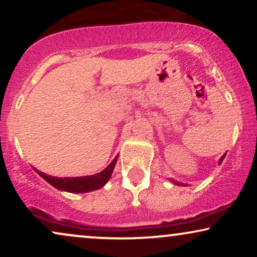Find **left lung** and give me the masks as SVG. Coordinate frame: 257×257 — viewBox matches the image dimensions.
<instances>
[{
	"mask_svg": "<svg viewBox=\"0 0 257 257\" xmlns=\"http://www.w3.org/2000/svg\"><path fill=\"white\" fill-rule=\"evenodd\" d=\"M224 157H226V153H224V154H223V156L220 158V160H219V165H221V163H222V161H223V159H224ZM168 180H170V181H172V182H173V184H175V185H178V186H187V185L182 184V182H180V181L173 180V179H168Z\"/></svg>",
	"mask_w": 257,
	"mask_h": 257,
	"instance_id": "left-lung-1",
	"label": "left lung"
}]
</instances>
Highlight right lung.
Wrapping results in <instances>:
<instances>
[{
    "instance_id": "right-lung-1",
    "label": "right lung",
    "mask_w": 257,
    "mask_h": 257,
    "mask_svg": "<svg viewBox=\"0 0 257 257\" xmlns=\"http://www.w3.org/2000/svg\"><path fill=\"white\" fill-rule=\"evenodd\" d=\"M118 156L111 161V164L99 173L93 175H86V177H77V178H57L51 177L40 172L36 168H34L37 174L44 179L45 181L49 182L55 188L59 191H64L69 193H87L91 191H96L104 187L106 182L110 180L112 172L114 170L115 164H117Z\"/></svg>"
}]
</instances>
